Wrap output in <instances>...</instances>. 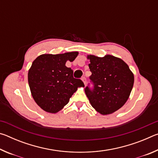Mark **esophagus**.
<instances>
[{"mask_svg":"<svg viewBox=\"0 0 158 158\" xmlns=\"http://www.w3.org/2000/svg\"><path fill=\"white\" fill-rule=\"evenodd\" d=\"M81 80H82V81L84 82V85L86 84V79H85V77H83L82 78H81Z\"/></svg>","mask_w":158,"mask_h":158,"instance_id":"1","label":"esophagus"}]
</instances>
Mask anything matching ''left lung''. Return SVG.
<instances>
[{
    "instance_id": "8db88e82",
    "label": "left lung",
    "mask_w": 158,
    "mask_h": 158,
    "mask_svg": "<svg viewBox=\"0 0 158 158\" xmlns=\"http://www.w3.org/2000/svg\"><path fill=\"white\" fill-rule=\"evenodd\" d=\"M92 73L90 79L94 89H85L91 106L102 115L118 110L130 97L134 85V74L121 58L112 55L98 57L87 55Z\"/></svg>"
}]
</instances>
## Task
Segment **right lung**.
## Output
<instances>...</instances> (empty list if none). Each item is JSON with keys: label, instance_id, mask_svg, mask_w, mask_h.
Listing matches in <instances>:
<instances>
[{"label": "right lung", "instance_id": "obj_1", "mask_svg": "<svg viewBox=\"0 0 158 158\" xmlns=\"http://www.w3.org/2000/svg\"><path fill=\"white\" fill-rule=\"evenodd\" d=\"M78 52L59 54L44 53L33 60L28 73V85L33 100L42 109L56 114L69 102L79 87H84L81 79L73 77V71L67 68Z\"/></svg>", "mask_w": 158, "mask_h": 158}]
</instances>
